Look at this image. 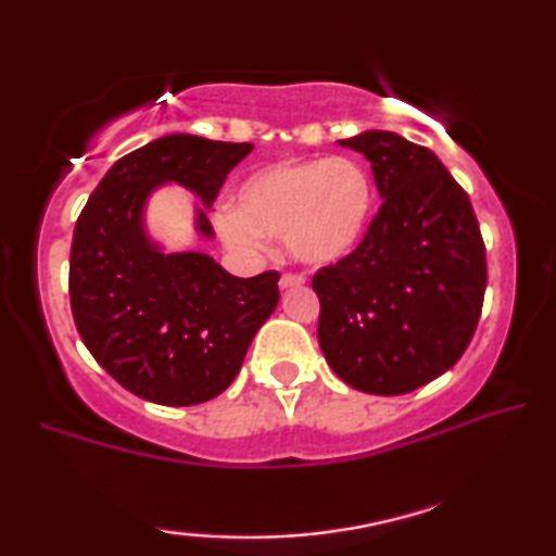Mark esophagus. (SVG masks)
<instances>
[{
	"mask_svg": "<svg viewBox=\"0 0 556 556\" xmlns=\"http://www.w3.org/2000/svg\"><path fill=\"white\" fill-rule=\"evenodd\" d=\"M303 276L301 273H283V276H280V288H295V286H303Z\"/></svg>",
	"mask_w": 556,
	"mask_h": 556,
	"instance_id": "esophagus-1",
	"label": "esophagus"
}]
</instances>
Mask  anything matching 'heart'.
<instances>
[{
  "label": "heart",
  "instance_id": "heart-1",
  "mask_svg": "<svg viewBox=\"0 0 556 556\" xmlns=\"http://www.w3.org/2000/svg\"><path fill=\"white\" fill-rule=\"evenodd\" d=\"M374 198L371 175L356 160H283L238 185L218 228L240 248H261L263 236L283 238L295 261L328 265L364 240Z\"/></svg>",
  "mask_w": 556,
  "mask_h": 556
}]
</instances>
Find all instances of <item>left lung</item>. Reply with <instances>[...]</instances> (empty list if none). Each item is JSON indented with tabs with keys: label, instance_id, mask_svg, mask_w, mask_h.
Segmentation results:
<instances>
[{
	"label": "left lung",
	"instance_id": "8db88e82",
	"mask_svg": "<svg viewBox=\"0 0 556 556\" xmlns=\"http://www.w3.org/2000/svg\"><path fill=\"white\" fill-rule=\"evenodd\" d=\"M338 142L364 152L383 203L356 251L313 276L318 343L341 381L399 396L462 358L484 305L486 248L469 195L429 148L386 130Z\"/></svg>",
	"mask_w": 556,
	"mask_h": 556
}]
</instances>
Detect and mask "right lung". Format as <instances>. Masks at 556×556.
Returning a JSON list of instances; mask_svg holds the SVG:
<instances>
[{"instance_id":"add662e5","label":"right lung","mask_w":556,"mask_h":556,"mask_svg":"<svg viewBox=\"0 0 556 556\" xmlns=\"http://www.w3.org/2000/svg\"><path fill=\"white\" fill-rule=\"evenodd\" d=\"M251 150V142L165 135L119 157L77 218L70 253L77 331L104 371L152 404L192 406L223 393L278 305V270L236 278L205 253L165 255L142 223L163 182L211 207ZM195 225L213 238L203 207Z\"/></svg>"}]
</instances>
